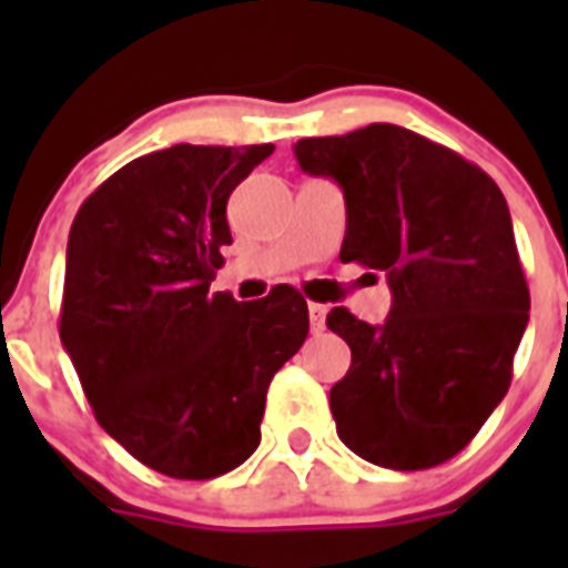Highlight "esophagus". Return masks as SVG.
<instances>
[{
    "instance_id": "obj_1",
    "label": "esophagus",
    "mask_w": 568,
    "mask_h": 568,
    "mask_svg": "<svg viewBox=\"0 0 568 568\" xmlns=\"http://www.w3.org/2000/svg\"><path fill=\"white\" fill-rule=\"evenodd\" d=\"M307 310H310V324H313L315 333H321V329H324V324H327V307H324V304H315V301H310Z\"/></svg>"
}]
</instances>
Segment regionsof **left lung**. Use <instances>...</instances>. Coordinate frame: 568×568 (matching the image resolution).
Segmentation results:
<instances>
[{"instance_id": "left-lung-1", "label": "left lung", "mask_w": 568, "mask_h": 568, "mask_svg": "<svg viewBox=\"0 0 568 568\" xmlns=\"http://www.w3.org/2000/svg\"><path fill=\"white\" fill-rule=\"evenodd\" d=\"M301 170L344 190L341 261L384 273L389 318L346 307L327 327L353 349L329 389L335 429L386 469H429L478 435L511 384L529 287L500 187L478 164L398 124L301 139Z\"/></svg>"}]
</instances>
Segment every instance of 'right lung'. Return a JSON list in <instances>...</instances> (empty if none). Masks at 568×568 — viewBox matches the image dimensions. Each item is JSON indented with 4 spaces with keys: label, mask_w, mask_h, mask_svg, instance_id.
<instances>
[{
    "label": "right lung",
    "mask_w": 568,
    "mask_h": 568,
    "mask_svg": "<svg viewBox=\"0 0 568 568\" xmlns=\"http://www.w3.org/2000/svg\"><path fill=\"white\" fill-rule=\"evenodd\" d=\"M273 144H173L133 159L79 207L59 338L104 433L150 469L210 480L261 444L273 375L310 333L290 284L210 295L233 244L227 199Z\"/></svg>",
    "instance_id": "1"
}]
</instances>
